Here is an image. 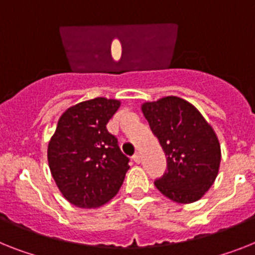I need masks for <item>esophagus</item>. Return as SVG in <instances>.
<instances>
[{"instance_id": "34e87169", "label": "esophagus", "mask_w": 255, "mask_h": 255, "mask_svg": "<svg viewBox=\"0 0 255 255\" xmlns=\"http://www.w3.org/2000/svg\"><path fill=\"white\" fill-rule=\"evenodd\" d=\"M132 159H133V162H134V163H140V162H141L140 154H138V153H136V154H134L133 157H132Z\"/></svg>"}]
</instances>
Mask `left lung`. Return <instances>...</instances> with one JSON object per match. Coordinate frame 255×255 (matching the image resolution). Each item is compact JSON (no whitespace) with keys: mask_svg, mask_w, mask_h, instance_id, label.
I'll list each match as a JSON object with an SVG mask.
<instances>
[{"mask_svg":"<svg viewBox=\"0 0 255 255\" xmlns=\"http://www.w3.org/2000/svg\"><path fill=\"white\" fill-rule=\"evenodd\" d=\"M141 111L167 157V172L154 185L177 204L202 198L217 179L222 158L214 128L193 105L176 96L144 102Z\"/></svg>","mask_w":255,"mask_h":255,"instance_id":"1","label":"left lung"}]
</instances>
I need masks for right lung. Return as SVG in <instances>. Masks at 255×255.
<instances>
[{"label": "right lung", "mask_w": 255, "mask_h": 255, "mask_svg": "<svg viewBox=\"0 0 255 255\" xmlns=\"http://www.w3.org/2000/svg\"><path fill=\"white\" fill-rule=\"evenodd\" d=\"M119 100L97 97L79 102L61 115L48 145V163L62 196L81 209H96L119 192L128 158L106 124Z\"/></svg>", "instance_id": "obj_1"}]
</instances>
